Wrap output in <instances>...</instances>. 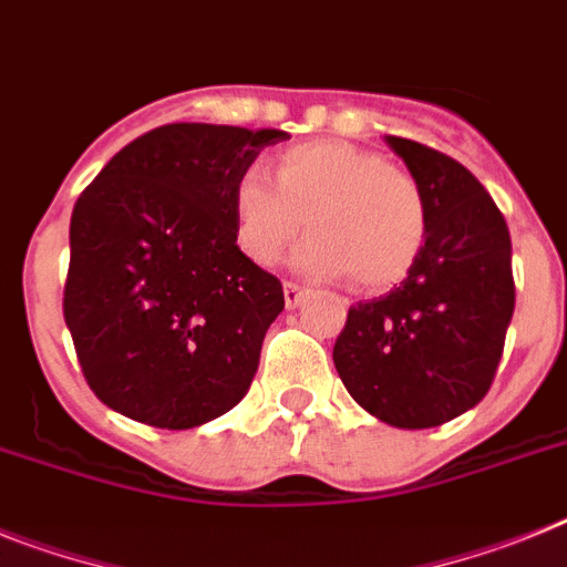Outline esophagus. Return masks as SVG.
<instances>
[{"instance_id": "34e87169", "label": "esophagus", "mask_w": 567, "mask_h": 567, "mask_svg": "<svg viewBox=\"0 0 567 567\" xmlns=\"http://www.w3.org/2000/svg\"><path fill=\"white\" fill-rule=\"evenodd\" d=\"M302 297H306V288H302V285L285 282V306L297 308L299 302H302Z\"/></svg>"}]
</instances>
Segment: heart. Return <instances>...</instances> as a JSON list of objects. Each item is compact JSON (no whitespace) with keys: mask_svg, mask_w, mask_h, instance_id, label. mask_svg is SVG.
I'll return each instance as SVG.
<instances>
[{"mask_svg":"<svg viewBox=\"0 0 567 567\" xmlns=\"http://www.w3.org/2000/svg\"><path fill=\"white\" fill-rule=\"evenodd\" d=\"M274 181L245 173L233 184V233L241 254L274 265L297 239L299 270L320 279L354 276L386 291L417 265L430 236L426 195L412 173L349 141H308L274 158Z\"/></svg>","mask_w":567,"mask_h":567,"instance_id":"obj_1","label":"heart"}]
</instances>
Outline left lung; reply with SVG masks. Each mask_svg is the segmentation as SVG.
Segmentation results:
<instances>
[{
  "mask_svg": "<svg viewBox=\"0 0 567 567\" xmlns=\"http://www.w3.org/2000/svg\"><path fill=\"white\" fill-rule=\"evenodd\" d=\"M430 207V236L394 291L349 308L334 365L369 415L430 430L464 415L496 378L516 306L511 233L467 166L389 135Z\"/></svg>",
  "mask_w": 567,
  "mask_h": 567,
  "instance_id": "1",
  "label": "left lung"
}]
</instances>
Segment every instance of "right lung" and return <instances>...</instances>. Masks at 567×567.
I'll use <instances>...</instances> for the list:
<instances>
[{"mask_svg": "<svg viewBox=\"0 0 567 567\" xmlns=\"http://www.w3.org/2000/svg\"><path fill=\"white\" fill-rule=\"evenodd\" d=\"M279 130L166 123L123 146L71 213L63 317L109 409L158 430L230 412L254 383L282 282L233 233V184Z\"/></svg>", "mask_w": 567, "mask_h": 567, "instance_id": "1", "label": "right lung"}]
</instances>
